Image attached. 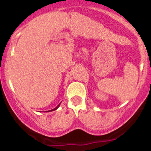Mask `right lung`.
I'll list each match as a JSON object with an SVG mask.
<instances>
[{"label":"right lung","mask_w":151,"mask_h":151,"mask_svg":"<svg viewBox=\"0 0 151 151\" xmlns=\"http://www.w3.org/2000/svg\"><path fill=\"white\" fill-rule=\"evenodd\" d=\"M60 105V103L59 105H58V106H57V107H55V108H54V109H53V110H48V111H45V112H51V111H54V110H57V108L59 107Z\"/></svg>","instance_id":"obj_1"}]
</instances>
